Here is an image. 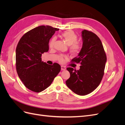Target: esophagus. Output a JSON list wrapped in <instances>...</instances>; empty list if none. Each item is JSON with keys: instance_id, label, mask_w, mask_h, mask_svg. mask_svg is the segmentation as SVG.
<instances>
[{"instance_id": "esophagus-1", "label": "esophagus", "mask_w": 125, "mask_h": 125, "mask_svg": "<svg viewBox=\"0 0 125 125\" xmlns=\"http://www.w3.org/2000/svg\"><path fill=\"white\" fill-rule=\"evenodd\" d=\"M61 69H62V70H65L66 69V68L65 66H61Z\"/></svg>"}]
</instances>
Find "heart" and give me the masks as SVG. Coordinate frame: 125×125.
Wrapping results in <instances>:
<instances>
[{
	"label": "heart",
	"mask_w": 125,
	"mask_h": 125,
	"mask_svg": "<svg viewBox=\"0 0 125 125\" xmlns=\"http://www.w3.org/2000/svg\"><path fill=\"white\" fill-rule=\"evenodd\" d=\"M61 36L63 40L66 42V43L70 46L69 50L73 54H77L80 52L81 51L82 45L78 41V37L77 35L73 31L71 30H67L63 32L61 34ZM56 39L54 37L51 40L49 43V46L50 48L53 47ZM66 56L60 55L59 57L58 60L60 62H63L64 61V58L66 57Z\"/></svg>",
	"instance_id": "obj_1"
}]
</instances>
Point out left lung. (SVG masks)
I'll use <instances>...</instances> for the list:
<instances>
[{
    "label": "left lung",
    "mask_w": 125,
    "mask_h": 125,
    "mask_svg": "<svg viewBox=\"0 0 125 125\" xmlns=\"http://www.w3.org/2000/svg\"><path fill=\"white\" fill-rule=\"evenodd\" d=\"M83 46L72 63H80L79 70L68 67L70 77L66 81L67 86L75 94L85 95L99 85L104 74L106 55L100 38L95 33L84 30L82 32Z\"/></svg>",
    "instance_id": "left-lung-1"
}]
</instances>
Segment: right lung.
Instances as JSON below:
<instances>
[{"label": "right lung", "mask_w": 125, "mask_h": 125, "mask_svg": "<svg viewBox=\"0 0 125 125\" xmlns=\"http://www.w3.org/2000/svg\"><path fill=\"white\" fill-rule=\"evenodd\" d=\"M59 29L49 25L34 28L22 36L16 48V66L19 77L26 88L41 92L47 88L59 73L61 67L42 60V54L49 50V41Z\"/></svg>", "instance_id": "right-lung-1"}]
</instances>
